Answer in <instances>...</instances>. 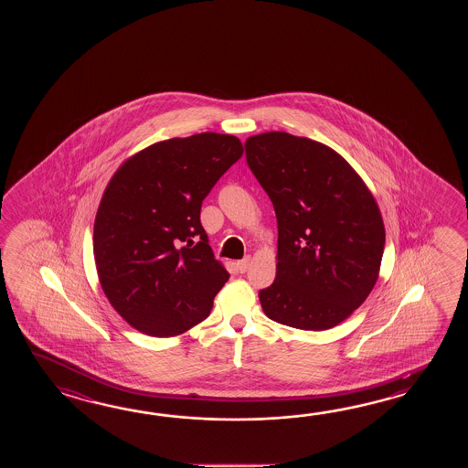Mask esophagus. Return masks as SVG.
<instances>
[{
  "instance_id": "34e87169",
  "label": "esophagus",
  "mask_w": 468,
  "mask_h": 468,
  "mask_svg": "<svg viewBox=\"0 0 468 468\" xmlns=\"http://www.w3.org/2000/svg\"><path fill=\"white\" fill-rule=\"evenodd\" d=\"M249 264H250V258L240 259L236 262V266H238L239 272H246L249 268Z\"/></svg>"
}]
</instances>
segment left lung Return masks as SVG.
Here are the masks:
<instances>
[{
	"label": "left lung",
	"mask_w": 468,
	"mask_h": 468,
	"mask_svg": "<svg viewBox=\"0 0 468 468\" xmlns=\"http://www.w3.org/2000/svg\"><path fill=\"white\" fill-rule=\"evenodd\" d=\"M252 174L276 210V279L264 314L304 331L335 328L375 288L385 249L378 202L328 145L288 132L246 140Z\"/></svg>",
	"instance_id": "obj_1"
}]
</instances>
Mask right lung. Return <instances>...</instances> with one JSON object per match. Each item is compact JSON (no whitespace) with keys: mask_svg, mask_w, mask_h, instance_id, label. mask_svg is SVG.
<instances>
[{"mask_svg":"<svg viewBox=\"0 0 468 468\" xmlns=\"http://www.w3.org/2000/svg\"><path fill=\"white\" fill-rule=\"evenodd\" d=\"M238 137L202 132L162 140L122 162L93 224L100 286L130 326L179 336L207 318L229 272L214 258L200 206L242 157Z\"/></svg>","mask_w":468,"mask_h":468,"instance_id":"add662e5","label":"right lung"}]
</instances>
